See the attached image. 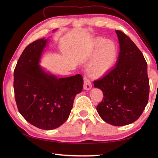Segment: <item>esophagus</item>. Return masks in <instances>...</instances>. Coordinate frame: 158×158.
<instances>
[{
	"label": "esophagus",
	"instance_id": "1",
	"mask_svg": "<svg viewBox=\"0 0 158 158\" xmlns=\"http://www.w3.org/2000/svg\"><path fill=\"white\" fill-rule=\"evenodd\" d=\"M92 83H91L89 78L87 76H84V89L85 90H89L92 88Z\"/></svg>",
	"mask_w": 158,
	"mask_h": 158
}]
</instances>
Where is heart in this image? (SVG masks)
<instances>
[{
  "mask_svg": "<svg viewBox=\"0 0 158 158\" xmlns=\"http://www.w3.org/2000/svg\"><path fill=\"white\" fill-rule=\"evenodd\" d=\"M96 52L88 65V71L94 76H101L106 74L116 63L117 47L111 41L99 38L94 42Z\"/></svg>",
  "mask_w": 158,
  "mask_h": 158,
  "instance_id": "1",
  "label": "heart"
}]
</instances>
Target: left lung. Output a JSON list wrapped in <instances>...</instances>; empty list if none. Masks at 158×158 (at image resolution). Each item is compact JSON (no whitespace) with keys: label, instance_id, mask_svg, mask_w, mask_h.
Segmentation results:
<instances>
[{"label":"left lung","instance_id":"obj_1","mask_svg":"<svg viewBox=\"0 0 158 158\" xmlns=\"http://www.w3.org/2000/svg\"><path fill=\"white\" fill-rule=\"evenodd\" d=\"M116 33L120 45L116 66L94 84L103 94L96 107L99 116L110 125L124 126L136 121L144 111L150 84L142 52L125 33Z\"/></svg>","mask_w":158,"mask_h":158}]
</instances>
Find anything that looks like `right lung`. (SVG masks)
I'll use <instances>...</instances> for the list:
<instances>
[{"instance_id":"add662e5","label":"right lung","mask_w":158,"mask_h":158,"mask_svg":"<svg viewBox=\"0 0 158 158\" xmlns=\"http://www.w3.org/2000/svg\"><path fill=\"white\" fill-rule=\"evenodd\" d=\"M46 44L47 40H38L23 50L14 71V90L23 117L37 128L52 130L67 120L83 78L80 74L58 78L45 73L39 62Z\"/></svg>"}]
</instances>
